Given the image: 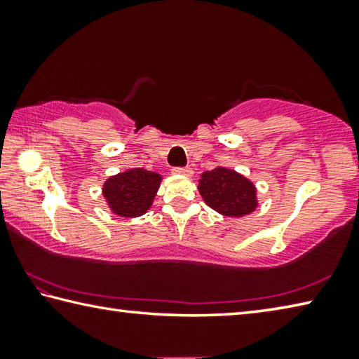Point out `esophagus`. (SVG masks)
<instances>
[{
  "label": "esophagus",
  "instance_id": "1",
  "mask_svg": "<svg viewBox=\"0 0 359 359\" xmlns=\"http://www.w3.org/2000/svg\"><path fill=\"white\" fill-rule=\"evenodd\" d=\"M172 172L177 175H187V177H190V175H193V169L191 168H174Z\"/></svg>",
  "mask_w": 359,
  "mask_h": 359
}]
</instances>
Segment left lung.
Wrapping results in <instances>:
<instances>
[{"mask_svg":"<svg viewBox=\"0 0 359 359\" xmlns=\"http://www.w3.org/2000/svg\"><path fill=\"white\" fill-rule=\"evenodd\" d=\"M198 190L204 203L224 217H244L258 208L257 188L234 169L218 166L203 172Z\"/></svg>","mask_w":359,"mask_h":359,"instance_id":"8db88e82","label":"left lung"}]
</instances>
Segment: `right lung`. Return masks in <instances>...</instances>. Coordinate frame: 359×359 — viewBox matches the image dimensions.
Here are the masks:
<instances>
[{"label":"right lung","mask_w":359,"mask_h":359,"mask_svg":"<svg viewBox=\"0 0 359 359\" xmlns=\"http://www.w3.org/2000/svg\"><path fill=\"white\" fill-rule=\"evenodd\" d=\"M160 184V174L142 168L128 169L104 182L102 196L115 215L135 218L151 208Z\"/></svg>","instance_id":"add662e5"}]
</instances>
